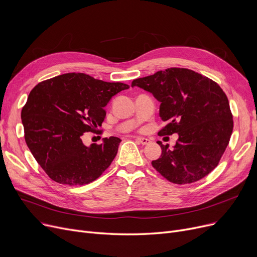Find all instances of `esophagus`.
Returning <instances> with one entry per match:
<instances>
[{
    "label": "esophagus",
    "instance_id": "esophagus-1",
    "mask_svg": "<svg viewBox=\"0 0 257 257\" xmlns=\"http://www.w3.org/2000/svg\"><path fill=\"white\" fill-rule=\"evenodd\" d=\"M136 141L139 143V144H142V145H148L150 144V141L148 139H145V138H136Z\"/></svg>",
    "mask_w": 257,
    "mask_h": 257
}]
</instances>
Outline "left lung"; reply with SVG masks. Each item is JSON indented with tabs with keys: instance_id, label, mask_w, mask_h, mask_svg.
I'll list each match as a JSON object with an SVG mask.
<instances>
[{
	"instance_id": "left-lung-1",
	"label": "left lung",
	"mask_w": 257,
	"mask_h": 257,
	"mask_svg": "<svg viewBox=\"0 0 257 257\" xmlns=\"http://www.w3.org/2000/svg\"><path fill=\"white\" fill-rule=\"evenodd\" d=\"M160 102L159 115L167 125L159 136L178 133L170 150L161 147L153 168L176 184L204 178L215 167L230 141L233 119L227 96L218 83L188 69L171 67L132 81Z\"/></svg>"
}]
</instances>
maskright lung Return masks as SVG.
<instances>
[{
    "instance_id": "1",
    "label": "right lung",
    "mask_w": 257,
    "mask_h": 257,
    "mask_svg": "<svg viewBox=\"0 0 257 257\" xmlns=\"http://www.w3.org/2000/svg\"><path fill=\"white\" fill-rule=\"evenodd\" d=\"M120 82H105L83 73H69L38 83L22 109L25 141L38 165L60 184L84 185L99 178L114 159L120 140L105 138L86 147L84 132H96L104 107Z\"/></svg>"
}]
</instances>
